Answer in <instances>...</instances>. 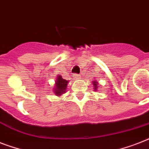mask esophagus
Here are the masks:
<instances>
[{
  "label": "esophagus",
  "instance_id": "obj_1",
  "mask_svg": "<svg viewBox=\"0 0 149 149\" xmlns=\"http://www.w3.org/2000/svg\"><path fill=\"white\" fill-rule=\"evenodd\" d=\"M73 77H74L75 79H79V78H80V75L74 74L73 75Z\"/></svg>",
  "mask_w": 149,
  "mask_h": 149
}]
</instances>
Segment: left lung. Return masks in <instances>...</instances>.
I'll return each mask as SVG.
<instances>
[{
    "instance_id": "left-lung-1",
    "label": "left lung",
    "mask_w": 149,
    "mask_h": 149,
    "mask_svg": "<svg viewBox=\"0 0 149 149\" xmlns=\"http://www.w3.org/2000/svg\"><path fill=\"white\" fill-rule=\"evenodd\" d=\"M93 86H94V91H97L98 87H99V86H98V83L97 81H93Z\"/></svg>"
}]
</instances>
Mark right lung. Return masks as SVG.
Instances as JSON below:
<instances>
[{
	"instance_id": "add662e5",
	"label": "right lung",
	"mask_w": 149,
	"mask_h": 149,
	"mask_svg": "<svg viewBox=\"0 0 149 149\" xmlns=\"http://www.w3.org/2000/svg\"><path fill=\"white\" fill-rule=\"evenodd\" d=\"M68 83L69 81H67L66 79H63L62 76L58 75L57 78H56L55 86H54V93L56 96H60L65 93Z\"/></svg>"
}]
</instances>
